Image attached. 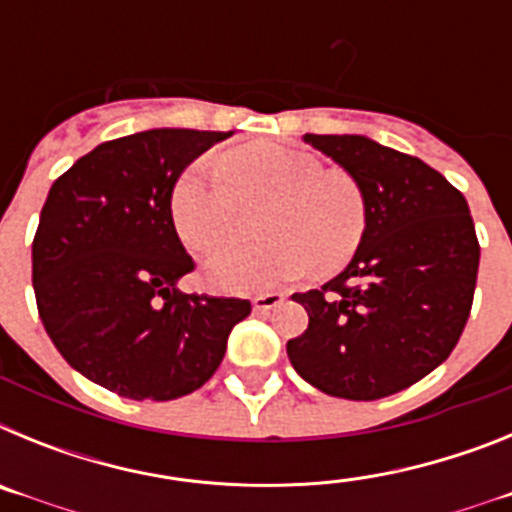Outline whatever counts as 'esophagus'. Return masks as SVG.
Masks as SVG:
<instances>
[{
  "instance_id": "obj_1",
  "label": "esophagus",
  "mask_w": 512,
  "mask_h": 512,
  "mask_svg": "<svg viewBox=\"0 0 512 512\" xmlns=\"http://www.w3.org/2000/svg\"><path fill=\"white\" fill-rule=\"evenodd\" d=\"M282 302H284L282 292H266V295L253 297L251 305L256 312H269V310H274V307L282 305Z\"/></svg>"
}]
</instances>
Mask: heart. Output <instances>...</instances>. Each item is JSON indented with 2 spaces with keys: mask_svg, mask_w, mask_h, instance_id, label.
<instances>
[{
  "mask_svg": "<svg viewBox=\"0 0 512 512\" xmlns=\"http://www.w3.org/2000/svg\"><path fill=\"white\" fill-rule=\"evenodd\" d=\"M225 176L194 164L171 192V217L184 246L212 253L233 243L243 207L269 202L261 246L228 248L205 264V279L220 292L251 295L305 277L312 266L328 274L346 264L366 230V197L346 171H325L318 156L259 143L233 151Z\"/></svg>",
  "mask_w": 512,
  "mask_h": 512,
  "instance_id": "heart-1",
  "label": "heart"
}]
</instances>
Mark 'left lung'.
Listing matches in <instances>:
<instances>
[{"label": "left lung", "instance_id": "8db88e82", "mask_svg": "<svg viewBox=\"0 0 512 512\" xmlns=\"http://www.w3.org/2000/svg\"><path fill=\"white\" fill-rule=\"evenodd\" d=\"M302 140L359 182L366 230L338 277L292 295L310 323L287 356L330 397L395 395L449 359L467 325L479 269L469 205L420 158L366 135Z\"/></svg>", "mask_w": 512, "mask_h": 512}]
</instances>
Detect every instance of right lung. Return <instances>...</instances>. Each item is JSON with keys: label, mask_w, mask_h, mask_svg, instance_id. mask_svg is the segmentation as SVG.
Masks as SVG:
<instances>
[{"label": "right lung", "mask_w": 512, "mask_h": 512, "mask_svg": "<svg viewBox=\"0 0 512 512\" xmlns=\"http://www.w3.org/2000/svg\"><path fill=\"white\" fill-rule=\"evenodd\" d=\"M233 133L153 128L107 140L53 182L33 241L40 320L89 382L130 400L200 390L251 302L184 295L176 179Z\"/></svg>", "instance_id": "1"}]
</instances>
